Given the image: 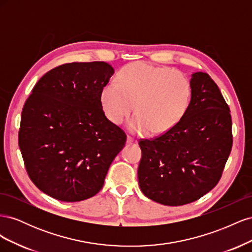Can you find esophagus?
<instances>
[{
    "label": "esophagus",
    "mask_w": 252,
    "mask_h": 252,
    "mask_svg": "<svg viewBox=\"0 0 252 252\" xmlns=\"http://www.w3.org/2000/svg\"><path fill=\"white\" fill-rule=\"evenodd\" d=\"M134 142H136V140L133 138V136H131V135H128L127 136V143L128 144H132Z\"/></svg>",
    "instance_id": "34e87169"
}]
</instances>
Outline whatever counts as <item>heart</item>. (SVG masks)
I'll return each instance as SVG.
<instances>
[{
  "label": "heart",
  "instance_id": "obj_1",
  "mask_svg": "<svg viewBox=\"0 0 252 252\" xmlns=\"http://www.w3.org/2000/svg\"><path fill=\"white\" fill-rule=\"evenodd\" d=\"M190 100L191 84L184 73L144 62L124 66L118 83L105 84L101 91L103 111L113 124L130 116L134 106L129 128L135 133L169 131L185 116Z\"/></svg>",
  "mask_w": 252,
  "mask_h": 252
}]
</instances>
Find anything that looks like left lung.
<instances>
[{
  "label": "left lung",
  "instance_id": "obj_1",
  "mask_svg": "<svg viewBox=\"0 0 252 252\" xmlns=\"http://www.w3.org/2000/svg\"><path fill=\"white\" fill-rule=\"evenodd\" d=\"M191 100L179 123L141 139L138 178L148 199L167 206L194 202L216 187L232 148L229 106L210 75L195 72Z\"/></svg>",
  "mask_w": 252,
  "mask_h": 252
}]
</instances>
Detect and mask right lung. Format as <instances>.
Returning <instances> with one entry per match:
<instances>
[{"mask_svg": "<svg viewBox=\"0 0 252 252\" xmlns=\"http://www.w3.org/2000/svg\"><path fill=\"white\" fill-rule=\"evenodd\" d=\"M114 69L105 62L66 63L45 73L21 114L19 147L30 180L63 202L95 195L126 133L106 118L101 91Z\"/></svg>", "mask_w": 252, "mask_h": 252, "instance_id": "1", "label": "right lung"}]
</instances>
